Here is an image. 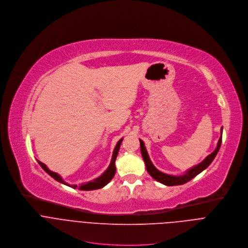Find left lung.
I'll return each mask as SVG.
<instances>
[{
    "mask_svg": "<svg viewBox=\"0 0 248 248\" xmlns=\"http://www.w3.org/2000/svg\"><path fill=\"white\" fill-rule=\"evenodd\" d=\"M222 131L223 128L221 129V137L219 139V141L217 143V146L215 148V151L209 155L202 162H201L200 164H197L195 166H193L192 168L188 169L187 171H186L185 174L180 175V176H173V175H168L165 173L160 172L159 170H157L155 165L153 164V162L150 159V156L147 155V152L145 150L144 143L141 140H140V153L146 167V170L155 180H156L157 182L165 185V186H179V185H183L187 183L188 181H190L191 179H193L196 175H199L200 173H202L203 170H205L210 164L211 162L214 160L215 156L217 155L220 146H221V142H222Z\"/></svg>",
    "mask_w": 248,
    "mask_h": 248,
    "instance_id": "8db88e82",
    "label": "left lung"
}]
</instances>
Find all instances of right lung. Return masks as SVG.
<instances>
[{"instance_id":"right-lung-1","label":"right lung","mask_w":248,"mask_h":248,"mask_svg":"<svg viewBox=\"0 0 248 248\" xmlns=\"http://www.w3.org/2000/svg\"><path fill=\"white\" fill-rule=\"evenodd\" d=\"M122 140H123V139L119 140L118 142H117V144H116V146H115V148H114L113 154H112L111 162H110L108 168L104 172V174H102L100 177L94 179L93 181H91V182H88V183H86V184H83V185L79 186V188H80L81 190H93V189L102 188V187H104L105 186H107V185L111 181V179H112V178L114 177V175H115V171H116L115 160H116V157H117V155H118V152H119V148H120V145H121ZM37 161H38V163L40 164V166H41L49 176H52L56 181H58V182L63 184V185H66V186H71V187H73V188L78 187L77 185H68L66 182H64V181L62 180V178L58 173H55V172H53V171H51V170H48V168H47L44 163H42V162L39 161V160H37Z\"/></svg>"}]
</instances>
